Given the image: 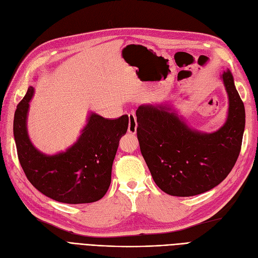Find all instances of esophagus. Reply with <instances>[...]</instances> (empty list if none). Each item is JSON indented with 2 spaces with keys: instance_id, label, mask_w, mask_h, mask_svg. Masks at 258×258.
Segmentation results:
<instances>
[{
  "instance_id": "esophagus-1",
  "label": "esophagus",
  "mask_w": 258,
  "mask_h": 258,
  "mask_svg": "<svg viewBox=\"0 0 258 258\" xmlns=\"http://www.w3.org/2000/svg\"><path fill=\"white\" fill-rule=\"evenodd\" d=\"M137 131V121H136V117L135 114L131 112L128 113V127H127V132L130 134H136Z\"/></svg>"
}]
</instances>
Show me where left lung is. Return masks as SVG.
I'll return each instance as SVG.
<instances>
[{
    "label": "left lung",
    "mask_w": 258,
    "mask_h": 258,
    "mask_svg": "<svg viewBox=\"0 0 258 258\" xmlns=\"http://www.w3.org/2000/svg\"><path fill=\"white\" fill-rule=\"evenodd\" d=\"M221 79L228 95V112L215 132L188 126L167 103L140 105L136 110L141 154L156 185L166 194L187 197L205 193L220 184L236 164L245 110L228 69Z\"/></svg>",
    "instance_id": "8db88e82"
}]
</instances>
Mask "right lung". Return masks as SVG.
<instances>
[{"label":"right lung","instance_id":"add662e5","mask_svg":"<svg viewBox=\"0 0 258 258\" xmlns=\"http://www.w3.org/2000/svg\"><path fill=\"white\" fill-rule=\"evenodd\" d=\"M34 88L18 104L14 117V137L21 167L32 185L53 201L89 204L101 199L109 188L112 163L119 141L125 135L128 117L108 120L90 112L81 134L65 151L45 154L34 147L27 121Z\"/></svg>","mask_w":258,"mask_h":258}]
</instances>
